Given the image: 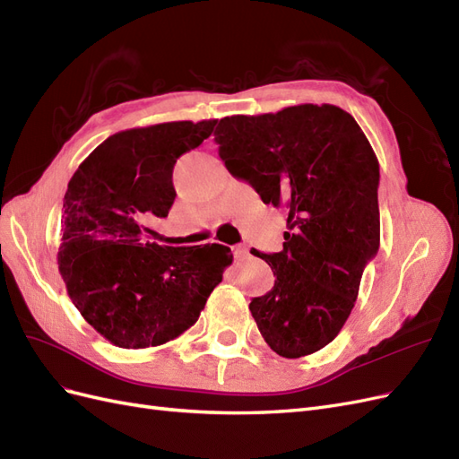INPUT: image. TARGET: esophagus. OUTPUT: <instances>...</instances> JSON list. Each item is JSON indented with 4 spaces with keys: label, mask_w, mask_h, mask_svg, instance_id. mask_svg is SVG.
<instances>
[{
    "label": "esophagus",
    "mask_w": 459,
    "mask_h": 459,
    "mask_svg": "<svg viewBox=\"0 0 459 459\" xmlns=\"http://www.w3.org/2000/svg\"><path fill=\"white\" fill-rule=\"evenodd\" d=\"M247 255H248V248H247L245 245H238V247H233V256L238 258V260L245 258Z\"/></svg>",
    "instance_id": "34e87169"
}]
</instances>
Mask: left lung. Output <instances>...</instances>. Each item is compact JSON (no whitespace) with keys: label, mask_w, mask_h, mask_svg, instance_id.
<instances>
[{"label":"left lung","mask_w":459,"mask_h":459,"mask_svg":"<svg viewBox=\"0 0 459 459\" xmlns=\"http://www.w3.org/2000/svg\"><path fill=\"white\" fill-rule=\"evenodd\" d=\"M214 142L231 176L289 212L283 251H251L275 275L248 304L262 337L283 358L317 352L349 319L379 251L377 157L352 115L327 103L226 117Z\"/></svg>","instance_id":"8db88e82"}]
</instances>
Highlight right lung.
<instances>
[{
  "mask_svg": "<svg viewBox=\"0 0 459 459\" xmlns=\"http://www.w3.org/2000/svg\"><path fill=\"white\" fill-rule=\"evenodd\" d=\"M218 120H179L124 130L91 151L63 201L59 272L86 322L120 349L182 335L231 264L224 245L151 243L147 221L169 216L172 170Z\"/></svg>",
  "mask_w": 459,
  "mask_h": 459,
  "instance_id": "right-lung-1",
  "label": "right lung"
}]
</instances>
